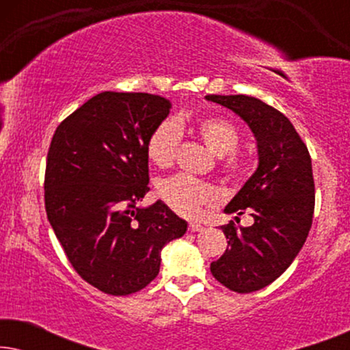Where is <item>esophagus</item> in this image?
Returning a JSON list of instances; mask_svg holds the SVG:
<instances>
[{
	"mask_svg": "<svg viewBox=\"0 0 350 350\" xmlns=\"http://www.w3.org/2000/svg\"><path fill=\"white\" fill-rule=\"evenodd\" d=\"M188 229H189L191 232H198V231H202L204 226H202V224H200V223H189Z\"/></svg>",
	"mask_w": 350,
	"mask_h": 350,
	"instance_id": "34e87169",
	"label": "esophagus"
}]
</instances>
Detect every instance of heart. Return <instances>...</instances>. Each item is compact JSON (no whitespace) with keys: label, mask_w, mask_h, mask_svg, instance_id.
I'll return each mask as SVG.
<instances>
[{"label":"heart","mask_w":350,"mask_h":350,"mask_svg":"<svg viewBox=\"0 0 350 350\" xmlns=\"http://www.w3.org/2000/svg\"><path fill=\"white\" fill-rule=\"evenodd\" d=\"M181 119H165L150 135L146 145L148 157L161 169L172 165L181 142ZM200 140L215 156L223 157L221 169L229 178H237L242 172V161L236 157L241 135L237 127L224 118H202L196 124ZM159 198L169 207L183 217H194L202 207H213L221 200L217 186L207 181L196 180L188 175H175L162 180L157 186Z\"/></svg>","instance_id":"1"}]
</instances>
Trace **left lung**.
<instances>
[{
    "label": "left lung",
    "instance_id": "obj_1",
    "mask_svg": "<svg viewBox=\"0 0 350 350\" xmlns=\"http://www.w3.org/2000/svg\"><path fill=\"white\" fill-rule=\"evenodd\" d=\"M205 98L236 113L256 140L255 174L224 207V213L248 212L253 224L221 226L228 248L210 265L226 288L252 293L284 274L308 239L315 204L312 164L293 124L275 108L248 95Z\"/></svg>",
    "mask_w": 350,
    "mask_h": 350
}]
</instances>
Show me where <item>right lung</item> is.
Returning a JSON list of instances; mask_svg holds the SVG:
<instances>
[{
	"label": "right lung",
	"mask_w": 350,
	"mask_h": 350,
	"mask_svg": "<svg viewBox=\"0 0 350 350\" xmlns=\"http://www.w3.org/2000/svg\"><path fill=\"white\" fill-rule=\"evenodd\" d=\"M170 108L159 95L102 92L52 137L47 219L75 271L103 293L145 288L159 274L162 248L188 229L162 200L137 207L150 191L148 140Z\"/></svg>",
	"instance_id": "right-lung-1"
}]
</instances>
